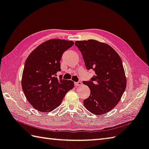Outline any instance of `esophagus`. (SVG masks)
I'll return each mask as SVG.
<instances>
[{"instance_id": "1", "label": "esophagus", "mask_w": 149, "mask_h": 149, "mask_svg": "<svg viewBox=\"0 0 149 149\" xmlns=\"http://www.w3.org/2000/svg\"><path fill=\"white\" fill-rule=\"evenodd\" d=\"M74 85H75V86H80V85H82V83L81 82V81H78V82H75V83H74Z\"/></svg>"}]
</instances>
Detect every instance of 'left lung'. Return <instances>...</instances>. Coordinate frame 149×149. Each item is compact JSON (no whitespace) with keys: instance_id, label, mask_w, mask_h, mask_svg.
Masks as SVG:
<instances>
[{"instance_id":"1","label":"left lung","mask_w":149,"mask_h":149,"mask_svg":"<svg viewBox=\"0 0 149 149\" xmlns=\"http://www.w3.org/2000/svg\"><path fill=\"white\" fill-rule=\"evenodd\" d=\"M75 44L82 54L86 69L95 72L90 81L83 82L91 90L84 106L97 115L110 111L120 100L126 87L120 56L110 45L97 40L76 41Z\"/></svg>"}]
</instances>
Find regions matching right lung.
Here are the masks:
<instances>
[{
	"instance_id": "add662e5",
	"label": "right lung",
	"mask_w": 149,
	"mask_h": 149,
	"mask_svg": "<svg viewBox=\"0 0 149 149\" xmlns=\"http://www.w3.org/2000/svg\"><path fill=\"white\" fill-rule=\"evenodd\" d=\"M74 42L53 39L32 51L25 61L21 86L28 102L42 112L51 111L61 105L66 94L74 86L71 80L59 79L61 59Z\"/></svg>"
}]
</instances>
